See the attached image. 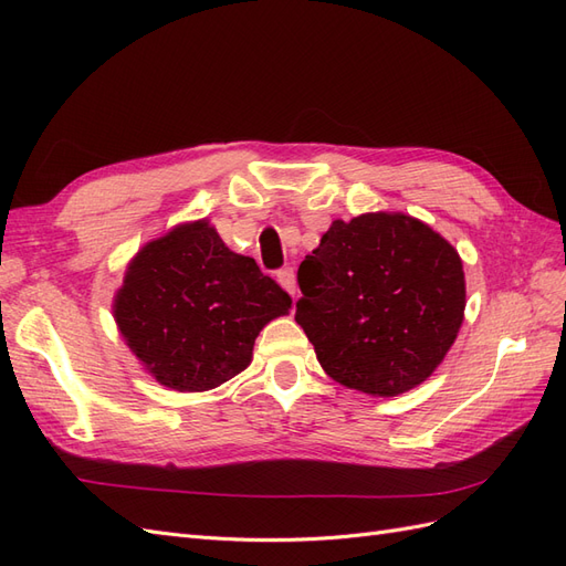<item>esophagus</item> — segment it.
I'll return each mask as SVG.
<instances>
[{"instance_id":"1","label":"esophagus","mask_w":566,"mask_h":566,"mask_svg":"<svg viewBox=\"0 0 566 566\" xmlns=\"http://www.w3.org/2000/svg\"><path fill=\"white\" fill-rule=\"evenodd\" d=\"M276 279H279V283H281L285 290H287V293L295 297V293H297V283H295V269H293V266H283V269H279Z\"/></svg>"}]
</instances>
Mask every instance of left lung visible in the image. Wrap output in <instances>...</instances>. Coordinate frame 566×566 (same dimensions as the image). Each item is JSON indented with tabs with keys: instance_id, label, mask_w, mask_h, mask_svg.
<instances>
[{
	"instance_id": "left-lung-1",
	"label": "left lung",
	"mask_w": 566,
	"mask_h": 566,
	"mask_svg": "<svg viewBox=\"0 0 566 566\" xmlns=\"http://www.w3.org/2000/svg\"><path fill=\"white\" fill-rule=\"evenodd\" d=\"M295 321L345 387L397 397L447 356L465 312L453 245L406 214L333 221L297 269Z\"/></svg>"
}]
</instances>
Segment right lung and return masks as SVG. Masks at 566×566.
Segmentation results:
<instances>
[{"label":"right lung","mask_w":566,"mask_h":566,"mask_svg":"<svg viewBox=\"0 0 566 566\" xmlns=\"http://www.w3.org/2000/svg\"><path fill=\"white\" fill-rule=\"evenodd\" d=\"M287 310L283 287L205 219L148 243L115 297L129 349L177 391L212 389L245 370L256 335Z\"/></svg>","instance_id":"add662e5"}]
</instances>
